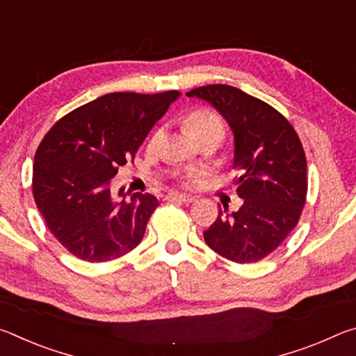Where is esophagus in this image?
<instances>
[{"mask_svg": "<svg viewBox=\"0 0 356 356\" xmlns=\"http://www.w3.org/2000/svg\"><path fill=\"white\" fill-rule=\"evenodd\" d=\"M168 201H176V202H185V204H190V202H195L196 197L188 196V195H180V193H170V195L166 196Z\"/></svg>", "mask_w": 356, "mask_h": 356, "instance_id": "obj_1", "label": "esophagus"}]
</instances>
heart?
Instances as JSON below:
<instances>
[{"label":"heart","instance_id":"1","mask_svg":"<svg viewBox=\"0 0 356 356\" xmlns=\"http://www.w3.org/2000/svg\"><path fill=\"white\" fill-rule=\"evenodd\" d=\"M185 127L196 141H200L201 138L207 136L210 134H225L221 119L216 116L215 113H212L210 110H204V108L191 111L188 116L185 118ZM159 136H160V131H155L152 136V143L159 140Z\"/></svg>","mask_w":356,"mask_h":356}]
</instances>
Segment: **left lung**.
<instances>
[{"mask_svg": "<svg viewBox=\"0 0 356 356\" xmlns=\"http://www.w3.org/2000/svg\"><path fill=\"white\" fill-rule=\"evenodd\" d=\"M186 95L213 105L232 129L234 168L240 172L234 184L243 200L237 212L220 207L204 240L229 261H261L284 242L305 207L308 165L297 131L273 106L227 84L195 88Z\"/></svg>", "mask_w": 356, "mask_h": 356, "instance_id": "1", "label": "left lung"}]
</instances>
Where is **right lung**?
Returning <instances> with one entry per match:
<instances>
[{
	"label": "right lung",
	"instance_id": "add662e5",
	"mask_svg": "<svg viewBox=\"0 0 356 356\" xmlns=\"http://www.w3.org/2000/svg\"><path fill=\"white\" fill-rule=\"evenodd\" d=\"M180 95L111 92L61 118L34 155L33 196L50 232L70 254L108 262L127 254L146 232L156 197L124 188L111 179L134 161L150 129Z\"/></svg>",
	"mask_w": 356,
	"mask_h": 356
}]
</instances>
